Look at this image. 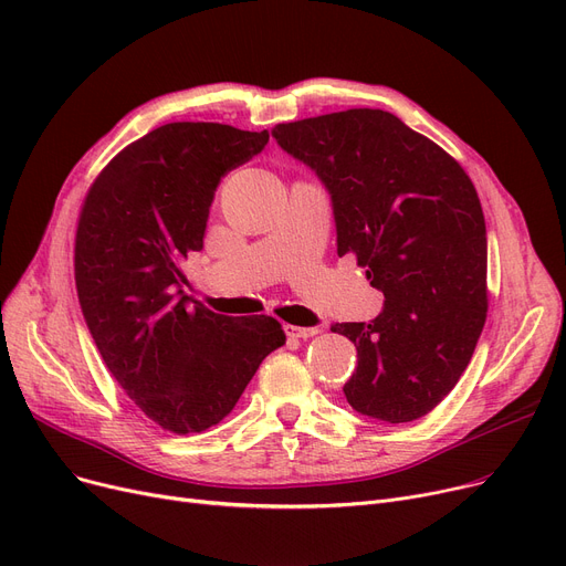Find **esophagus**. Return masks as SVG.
Returning a JSON list of instances; mask_svg holds the SVG:
<instances>
[{
  "label": "esophagus",
  "mask_w": 566,
  "mask_h": 566,
  "mask_svg": "<svg viewBox=\"0 0 566 566\" xmlns=\"http://www.w3.org/2000/svg\"><path fill=\"white\" fill-rule=\"evenodd\" d=\"M284 333L289 337H298V339H307L318 335V328H298V325H284Z\"/></svg>",
  "instance_id": "esophagus-1"
}]
</instances>
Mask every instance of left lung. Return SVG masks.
I'll list each match as a JSON object with an SVG mask.
<instances>
[{"label": "left lung", "instance_id": "left-lung-1", "mask_svg": "<svg viewBox=\"0 0 566 566\" xmlns=\"http://www.w3.org/2000/svg\"><path fill=\"white\" fill-rule=\"evenodd\" d=\"M331 195L337 254L385 295L369 323H335L358 348L344 385L367 418L433 410L465 371L486 321V222L461 165L401 118L346 109L273 128Z\"/></svg>", "mask_w": 566, "mask_h": 566}]
</instances>
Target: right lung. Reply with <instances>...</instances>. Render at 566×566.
I'll list each match as a JSON object with an SVG mask.
<instances>
[{"instance_id":"obj_1","label":"right lung","mask_w":566,"mask_h":566,"mask_svg":"<svg viewBox=\"0 0 566 566\" xmlns=\"http://www.w3.org/2000/svg\"><path fill=\"white\" fill-rule=\"evenodd\" d=\"M265 144L268 130L160 126L101 171L82 206L75 284L86 328L137 408L178 436L218 424L286 342L273 316L192 305L181 273L203 248L222 176Z\"/></svg>"}]
</instances>
